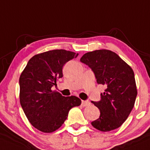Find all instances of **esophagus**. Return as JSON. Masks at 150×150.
I'll list each match as a JSON object with an SVG mask.
<instances>
[{
	"mask_svg": "<svg viewBox=\"0 0 150 150\" xmlns=\"http://www.w3.org/2000/svg\"><path fill=\"white\" fill-rule=\"evenodd\" d=\"M90 102L89 101H82V105L83 107H87L90 105Z\"/></svg>",
	"mask_w": 150,
	"mask_h": 150,
	"instance_id": "obj_1",
	"label": "esophagus"
}]
</instances>
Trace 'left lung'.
Returning <instances> with one entry per match:
<instances>
[{
    "label": "left lung",
    "instance_id": "8db88e82",
    "mask_svg": "<svg viewBox=\"0 0 150 150\" xmlns=\"http://www.w3.org/2000/svg\"><path fill=\"white\" fill-rule=\"evenodd\" d=\"M80 61L92 69L98 84L106 86L101 100L91 102L100 110L99 118L91 125L102 132L117 129L126 121L135 105L137 88L133 71L110 50L88 52Z\"/></svg>",
    "mask_w": 150,
    "mask_h": 150
}]
</instances>
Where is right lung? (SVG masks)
Returning <instances> with one entry per match:
<instances>
[{"label":"right lung","instance_id":"obj_1","mask_svg":"<svg viewBox=\"0 0 150 150\" xmlns=\"http://www.w3.org/2000/svg\"><path fill=\"white\" fill-rule=\"evenodd\" d=\"M78 54L64 49L38 54L29 59L20 76V102L33 127L43 132L59 129L68 112L81 105L75 96H62L51 88L63 76V65Z\"/></svg>","mask_w":150,"mask_h":150}]
</instances>
